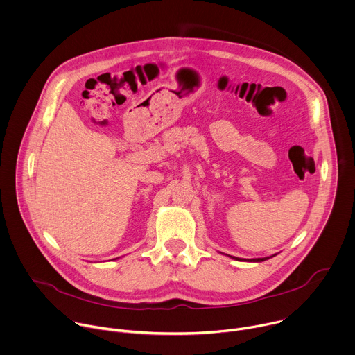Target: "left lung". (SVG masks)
I'll return each instance as SVG.
<instances>
[{
	"mask_svg": "<svg viewBox=\"0 0 355 355\" xmlns=\"http://www.w3.org/2000/svg\"><path fill=\"white\" fill-rule=\"evenodd\" d=\"M234 259H237V261H244V259H241V258H234ZM266 259H269V258H258V259H252L254 262H262V261H266Z\"/></svg>",
	"mask_w": 355,
	"mask_h": 355,
	"instance_id": "8db88e82",
	"label": "left lung"
}]
</instances>
